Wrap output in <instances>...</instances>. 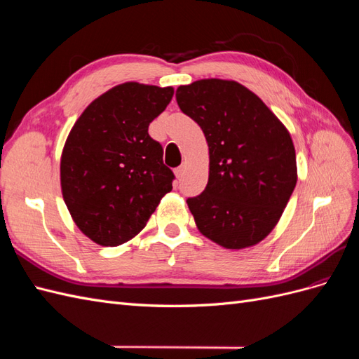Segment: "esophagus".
<instances>
[{"label":"esophagus","instance_id":"34e87169","mask_svg":"<svg viewBox=\"0 0 359 359\" xmlns=\"http://www.w3.org/2000/svg\"><path fill=\"white\" fill-rule=\"evenodd\" d=\"M184 172H186V166H184V165H181V166H178V168L175 169V175H177V178H178V180H181V178H182Z\"/></svg>","mask_w":359,"mask_h":359}]
</instances>
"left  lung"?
Returning <instances> with one entry per match:
<instances>
[{
	"instance_id": "obj_1",
	"label": "left lung",
	"mask_w": 359,
	"mask_h": 359,
	"mask_svg": "<svg viewBox=\"0 0 359 359\" xmlns=\"http://www.w3.org/2000/svg\"><path fill=\"white\" fill-rule=\"evenodd\" d=\"M175 95L210 148L208 184L187 199L198 229L224 248L262 241L297 186L295 148L286 127L235 81L202 79L178 86Z\"/></svg>"
}]
</instances>
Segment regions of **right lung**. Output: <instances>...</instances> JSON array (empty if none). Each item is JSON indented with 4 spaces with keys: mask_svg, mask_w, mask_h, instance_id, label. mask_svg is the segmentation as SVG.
I'll return each mask as SVG.
<instances>
[{
    "mask_svg": "<svg viewBox=\"0 0 359 359\" xmlns=\"http://www.w3.org/2000/svg\"><path fill=\"white\" fill-rule=\"evenodd\" d=\"M172 95V86L126 82L74 123L61 156V190L76 226L94 243L115 247L132 240L172 190L175 175L148 135Z\"/></svg>",
    "mask_w": 359,
    "mask_h": 359,
    "instance_id": "add662e5",
    "label": "right lung"
}]
</instances>
